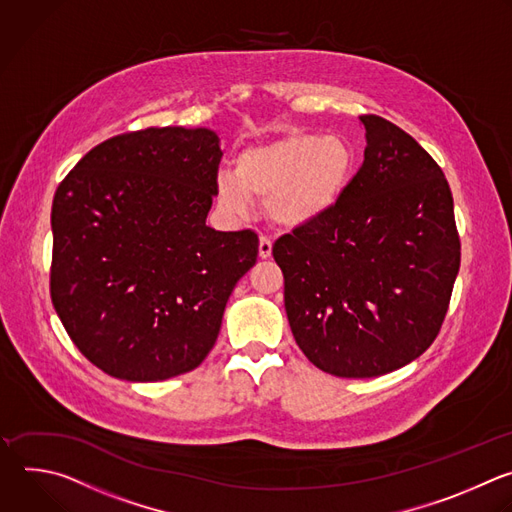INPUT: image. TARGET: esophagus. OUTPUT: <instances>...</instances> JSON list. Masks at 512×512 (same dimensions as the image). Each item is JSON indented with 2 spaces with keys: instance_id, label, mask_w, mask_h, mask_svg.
<instances>
[{
  "instance_id": "34e87169",
  "label": "esophagus",
  "mask_w": 512,
  "mask_h": 512,
  "mask_svg": "<svg viewBox=\"0 0 512 512\" xmlns=\"http://www.w3.org/2000/svg\"><path fill=\"white\" fill-rule=\"evenodd\" d=\"M258 256L262 260L270 258L272 256V240L266 238V236H260V244H258Z\"/></svg>"
}]
</instances>
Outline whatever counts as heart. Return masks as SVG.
<instances>
[{
  "instance_id": "obj_1",
  "label": "heart",
  "mask_w": 512,
  "mask_h": 512,
  "mask_svg": "<svg viewBox=\"0 0 512 512\" xmlns=\"http://www.w3.org/2000/svg\"><path fill=\"white\" fill-rule=\"evenodd\" d=\"M353 151L337 137L290 133L254 145L236 159V173L218 175V199L232 214H246L250 199H266L272 222L302 230L325 220L347 189Z\"/></svg>"
}]
</instances>
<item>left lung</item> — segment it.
I'll return each instance as SVG.
<instances>
[{
	"mask_svg": "<svg viewBox=\"0 0 512 512\" xmlns=\"http://www.w3.org/2000/svg\"><path fill=\"white\" fill-rule=\"evenodd\" d=\"M365 159L339 206L276 240L296 345L337 377H377L436 339L460 268L454 199L438 163L365 115Z\"/></svg>",
	"mask_w": 512,
	"mask_h": 512,
	"instance_id": "1",
	"label": "left lung"
}]
</instances>
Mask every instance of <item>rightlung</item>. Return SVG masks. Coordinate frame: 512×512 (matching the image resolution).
<instances>
[{"mask_svg": "<svg viewBox=\"0 0 512 512\" xmlns=\"http://www.w3.org/2000/svg\"><path fill=\"white\" fill-rule=\"evenodd\" d=\"M220 159L212 129L151 127L96 145L58 185L52 302L78 351L111 377L163 381L216 345L258 256L252 230L206 226Z\"/></svg>", "mask_w": 512, "mask_h": 512, "instance_id": "add662e5", "label": "right lung"}]
</instances>
